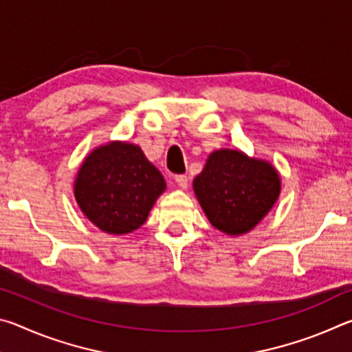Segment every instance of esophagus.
<instances>
[{
	"mask_svg": "<svg viewBox=\"0 0 352 352\" xmlns=\"http://www.w3.org/2000/svg\"><path fill=\"white\" fill-rule=\"evenodd\" d=\"M175 183H177V186L180 188V189H188V177L186 175H175Z\"/></svg>",
	"mask_w": 352,
	"mask_h": 352,
	"instance_id": "34e87169",
	"label": "esophagus"
}]
</instances>
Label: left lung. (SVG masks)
<instances>
[{
    "label": "left lung",
    "instance_id": "8db88e82",
    "mask_svg": "<svg viewBox=\"0 0 352 352\" xmlns=\"http://www.w3.org/2000/svg\"><path fill=\"white\" fill-rule=\"evenodd\" d=\"M192 188L214 228L228 236H242L275 206L281 178L267 160L248 157L239 148H219L208 155Z\"/></svg>",
    "mask_w": 352,
    "mask_h": 352
}]
</instances>
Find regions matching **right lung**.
Returning <instances> with one entry per match:
<instances>
[{
    "mask_svg": "<svg viewBox=\"0 0 352 352\" xmlns=\"http://www.w3.org/2000/svg\"><path fill=\"white\" fill-rule=\"evenodd\" d=\"M83 216L107 234H129L146 222L166 182L138 144L109 141L87 155L73 184Z\"/></svg>",
    "mask_w": 352,
    "mask_h": 352,
    "instance_id": "1",
    "label": "right lung"
}]
</instances>
